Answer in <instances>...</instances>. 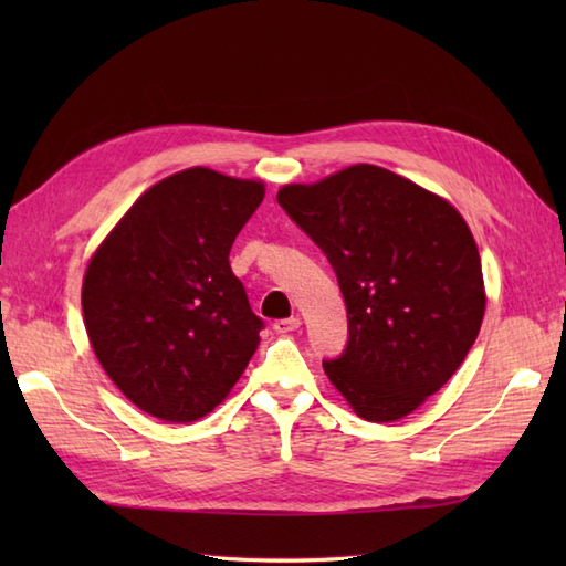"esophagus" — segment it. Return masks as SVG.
I'll use <instances>...</instances> for the list:
<instances>
[{
	"label": "esophagus",
	"mask_w": 566,
	"mask_h": 566,
	"mask_svg": "<svg viewBox=\"0 0 566 566\" xmlns=\"http://www.w3.org/2000/svg\"><path fill=\"white\" fill-rule=\"evenodd\" d=\"M298 326H302V318L298 316H292V318H280V321H274L272 323V328L276 331V333H292V331H296Z\"/></svg>",
	"instance_id": "34e87169"
}]
</instances>
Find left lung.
Wrapping results in <instances>:
<instances>
[{"mask_svg":"<svg viewBox=\"0 0 566 566\" xmlns=\"http://www.w3.org/2000/svg\"><path fill=\"white\" fill-rule=\"evenodd\" d=\"M314 240L347 306L333 387L371 423L408 416L464 363L484 318L482 260L448 201L377 165L276 191Z\"/></svg>","mask_w":566,"mask_h":566,"instance_id":"left-lung-1","label":"left lung"}]
</instances>
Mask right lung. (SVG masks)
Segmentation results:
<instances>
[{
  "mask_svg": "<svg viewBox=\"0 0 566 566\" xmlns=\"http://www.w3.org/2000/svg\"><path fill=\"white\" fill-rule=\"evenodd\" d=\"M262 197L260 182L191 167L150 187L94 252L84 328L140 411L167 423L203 418L258 350L264 321L228 255Z\"/></svg>",
  "mask_w": 566,
  "mask_h": 566,
  "instance_id": "obj_1",
  "label": "right lung"
}]
</instances>
